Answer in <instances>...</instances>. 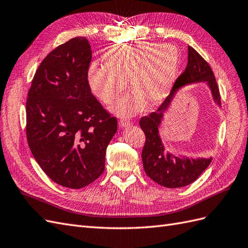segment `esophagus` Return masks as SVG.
Returning a JSON list of instances; mask_svg holds the SVG:
<instances>
[{
    "label": "esophagus",
    "mask_w": 248,
    "mask_h": 248,
    "mask_svg": "<svg viewBox=\"0 0 248 248\" xmlns=\"http://www.w3.org/2000/svg\"><path fill=\"white\" fill-rule=\"evenodd\" d=\"M133 124V122H131L130 119H125V118H122L119 122V125L122 126V128H125V126H129Z\"/></svg>",
    "instance_id": "34e87169"
}]
</instances>
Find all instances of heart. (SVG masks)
Returning a JSON list of instances; mask_svg holds the SVG:
<instances>
[{"label": "heart", "instance_id": "b5f03b06", "mask_svg": "<svg viewBox=\"0 0 248 248\" xmlns=\"http://www.w3.org/2000/svg\"><path fill=\"white\" fill-rule=\"evenodd\" d=\"M105 66L91 63L87 81L92 93L106 105L115 103L126 82L133 91L112 108L118 116H132L148 101L156 106L166 98L179 68L175 46L154 43H124L111 47L104 55Z\"/></svg>", "mask_w": 248, "mask_h": 248}]
</instances>
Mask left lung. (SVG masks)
<instances>
[{"label":"left lung","instance_id":"8db88e82","mask_svg":"<svg viewBox=\"0 0 248 248\" xmlns=\"http://www.w3.org/2000/svg\"><path fill=\"white\" fill-rule=\"evenodd\" d=\"M187 65L183 73L178 76L169 96L155 112L140 118V128L145 135V143L142 149V162L144 172L158 185L169 188L182 187L193 183L202 174L212 161V158L188 159L167 153L159 136V124L163 112L168 110L170 100L179 88L193 82L206 81L211 89L213 98L218 105L221 104L219 87L216 81L211 66L194 48H187Z\"/></svg>","mask_w":248,"mask_h":248}]
</instances>
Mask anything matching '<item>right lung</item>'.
I'll list each match as a JSON object with an SVG mask.
<instances>
[{
  "label": "right lung",
  "mask_w": 248,
  "mask_h": 248,
  "mask_svg": "<svg viewBox=\"0 0 248 248\" xmlns=\"http://www.w3.org/2000/svg\"><path fill=\"white\" fill-rule=\"evenodd\" d=\"M91 46L76 36L52 50L33 76L26 101V136L36 162L55 183L81 188L105 170L117 119L91 93Z\"/></svg>",
  "instance_id": "1"
}]
</instances>
